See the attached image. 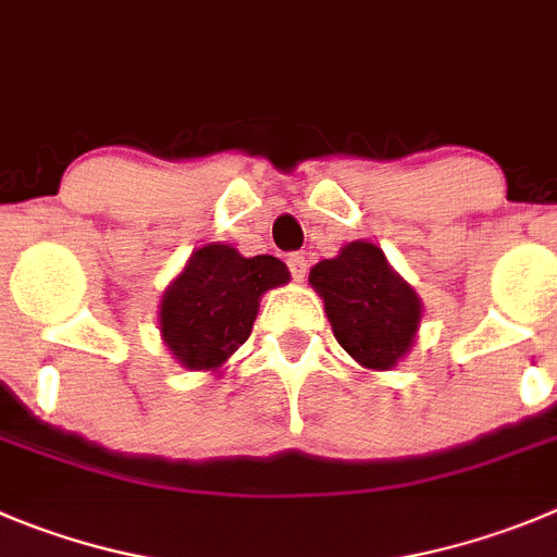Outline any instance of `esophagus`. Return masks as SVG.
<instances>
[{
  "instance_id": "34e87169",
  "label": "esophagus",
  "mask_w": 557,
  "mask_h": 557,
  "mask_svg": "<svg viewBox=\"0 0 557 557\" xmlns=\"http://www.w3.org/2000/svg\"><path fill=\"white\" fill-rule=\"evenodd\" d=\"M287 268H289V273H293L295 282H304L306 268H309V264H306V257H300V253H289Z\"/></svg>"
}]
</instances>
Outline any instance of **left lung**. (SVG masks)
<instances>
[{"instance_id":"8db88e82","label":"left lung","mask_w":557,"mask_h":557,"mask_svg":"<svg viewBox=\"0 0 557 557\" xmlns=\"http://www.w3.org/2000/svg\"><path fill=\"white\" fill-rule=\"evenodd\" d=\"M336 342L367 370H389L414 345L422 304L379 245L356 239L309 273Z\"/></svg>"}]
</instances>
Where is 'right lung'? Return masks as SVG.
<instances>
[{"label": "right lung", "instance_id": "obj_1", "mask_svg": "<svg viewBox=\"0 0 557 557\" xmlns=\"http://www.w3.org/2000/svg\"><path fill=\"white\" fill-rule=\"evenodd\" d=\"M287 282L282 259H248L232 245H203L162 293V342L187 370H218L251 336L259 298Z\"/></svg>", "mask_w": 557, "mask_h": 557}]
</instances>
